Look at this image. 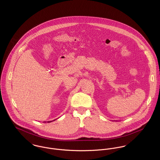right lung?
<instances>
[{
  "label": "right lung",
  "mask_w": 160,
  "mask_h": 160,
  "mask_svg": "<svg viewBox=\"0 0 160 160\" xmlns=\"http://www.w3.org/2000/svg\"><path fill=\"white\" fill-rule=\"evenodd\" d=\"M53 121H54V120H53ZM52 122V121H48L47 122Z\"/></svg>",
  "instance_id": "right-lung-1"
}]
</instances>
